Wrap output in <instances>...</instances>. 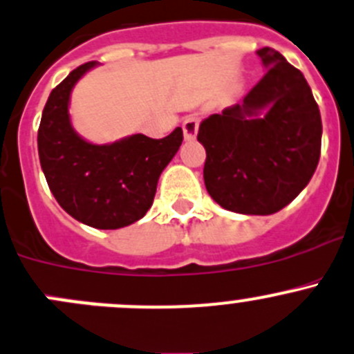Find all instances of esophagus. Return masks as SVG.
<instances>
[{
	"label": "esophagus",
	"instance_id": "obj_1",
	"mask_svg": "<svg viewBox=\"0 0 354 354\" xmlns=\"http://www.w3.org/2000/svg\"><path fill=\"white\" fill-rule=\"evenodd\" d=\"M198 122H201V118H198V115H195V114L185 118V121H183L185 140H194L195 136H197Z\"/></svg>",
	"mask_w": 354,
	"mask_h": 354
}]
</instances>
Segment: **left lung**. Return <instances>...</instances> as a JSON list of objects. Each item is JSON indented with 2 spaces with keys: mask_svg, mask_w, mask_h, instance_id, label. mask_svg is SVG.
I'll use <instances>...</instances> for the list:
<instances>
[{
  "mask_svg": "<svg viewBox=\"0 0 354 354\" xmlns=\"http://www.w3.org/2000/svg\"><path fill=\"white\" fill-rule=\"evenodd\" d=\"M266 74L242 104L201 122L204 181L221 207L273 214L310 183L320 160L322 118L303 72L273 48L257 50ZM267 114L259 118V112Z\"/></svg>",
  "mask_w": 354,
  "mask_h": 354,
  "instance_id": "1",
  "label": "left lung"
}]
</instances>
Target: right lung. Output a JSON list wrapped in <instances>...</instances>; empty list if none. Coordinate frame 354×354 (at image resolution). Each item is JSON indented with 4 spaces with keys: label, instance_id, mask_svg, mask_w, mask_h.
Instances as JSON below:
<instances>
[{
    "label": "right lung",
    "instance_id": "right-lung-1",
    "mask_svg": "<svg viewBox=\"0 0 354 354\" xmlns=\"http://www.w3.org/2000/svg\"><path fill=\"white\" fill-rule=\"evenodd\" d=\"M95 65H79L50 93L37 129V152L48 187L65 212L93 228L115 230L147 214L183 131L176 128L160 140L133 135L111 145L82 140L71 126L68 98Z\"/></svg>",
    "mask_w": 354,
    "mask_h": 354
}]
</instances>
